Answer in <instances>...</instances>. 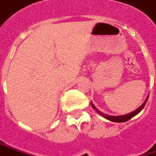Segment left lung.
I'll return each instance as SVG.
<instances>
[{
	"mask_svg": "<svg viewBox=\"0 0 156 156\" xmlns=\"http://www.w3.org/2000/svg\"><path fill=\"white\" fill-rule=\"evenodd\" d=\"M147 98H148V96L147 97V98L145 99V101L143 102V104L140 105V107H138L136 110H134L133 112H129V113H127V114H124V115H119V116H112V115H109V114L104 113V112H102L101 111H99L98 108H96V106L93 105L92 103H91V107L97 112V113H98L99 115H101L103 118L106 119H108V120H110V121H113V122H125V121L129 120L130 119H132L133 117H134L135 115H137V114L144 108L146 103H147Z\"/></svg>",
	"mask_w": 156,
	"mask_h": 156,
	"instance_id": "left-lung-1",
	"label": "left lung"
}]
</instances>
